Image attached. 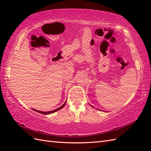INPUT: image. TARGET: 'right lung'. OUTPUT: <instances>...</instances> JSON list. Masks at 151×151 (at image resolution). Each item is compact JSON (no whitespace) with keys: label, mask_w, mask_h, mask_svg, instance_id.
<instances>
[{"label":"right lung","mask_w":151,"mask_h":151,"mask_svg":"<svg viewBox=\"0 0 151 151\" xmlns=\"http://www.w3.org/2000/svg\"><path fill=\"white\" fill-rule=\"evenodd\" d=\"M65 103H66V102H65V103H64L62 106H60V108H57V109H56V110H52V111H39V110H34V109H33L34 110H35V111H36L37 112H38V113H40V114H52V113H54V112H56V111H58L59 110H60V109H62V108H63L64 107V106H65Z\"/></svg>","instance_id":"right-lung-1"}]
</instances>
